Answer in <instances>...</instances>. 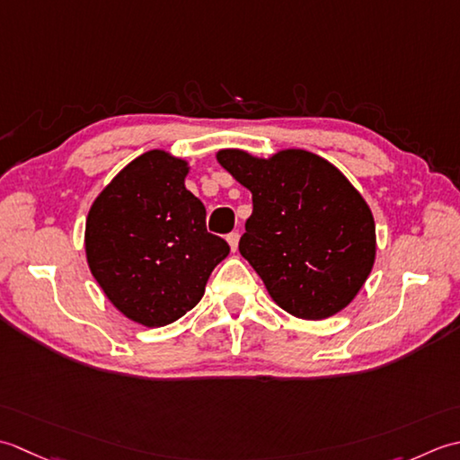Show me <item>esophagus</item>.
Masks as SVG:
<instances>
[{
  "mask_svg": "<svg viewBox=\"0 0 460 460\" xmlns=\"http://www.w3.org/2000/svg\"><path fill=\"white\" fill-rule=\"evenodd\" d=\"M226 240H228V243H230V250H232V252H236V250H238V242H240L238 232H232V234H228Z\"/></svg>",
  "mask_w": 460,
  "mask_h": 460,
  "instance_id": "34e87169",
  "label": "esophagus"
}]
</instances>
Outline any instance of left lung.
<instances>
[{"label": "left lung", "instance_id": "left-lung-1", "mask_svg": "<svg viewBox=\"0 0 460 460\" xmlns=\"http://www.w3.org/2000/svg\"><path fill=\"white\" fill-rule=\"evenodd\" d=\"M217 161L252 192L240 254L270 297L299 320H327L359 294L375 264L369 204L330 161L304 148L268 158L222 148Z\"/></svg>", "mask_w": 460, "mask_h": 460}]
</instances>
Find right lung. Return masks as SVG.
<instances>
[{
	"mask_svg": "<svg viewBox=\"0 0 460 460\" xmlns=\"http://www.w3.org/2000/svg\"><path fill=\"white\" fill-rule=\"evenodd\" d=\"M189 161L155 148L130 161L87 214L85 254L109 302L130 322L163 327L204 296L230 254L206 232V208L186 190Z\"/></svg>",
	"mask_w": 460,
	"mask_h": 460,
	"instance_id": "right-lung-1",
	"label": "right lung"
}]
</instances>
